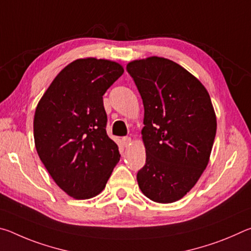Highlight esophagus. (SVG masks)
<instances>
[{"label":"esophagus","instance_id":"1","mask_svg":"<svg viewBox=\"0 0 251 251\" xmlns=\"http://www.w3.org/2000/svg\"><path fill=\"white\" fill-rule=\"evenodd\" d=\"M122 141H123V143H124V145L127 146V145H129V144L131 143V138L128 137V136H126V137H123Z\"/></svg>","mask_w":251,"mask_h":251}]
</instances>
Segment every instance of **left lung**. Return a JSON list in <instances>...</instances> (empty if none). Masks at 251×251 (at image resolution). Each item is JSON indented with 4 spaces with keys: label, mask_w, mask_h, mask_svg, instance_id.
I'll return each mask as SVG.
<instances>
[{
    "label": "left lung",
    "mask_w": 251,
    "mask_h": 251,
    "mask_svg": "<svg viewBox=\"0 0 251 251\" xmlns=\"http://www.w3.org/2000/svg\"><path fill=\"white\" fill-rule=\"evenodd\" d=\"M144 105L145 166L138 186L151 201H179L207 167L217 122L205 86L177 63L151 56L127 64Z\"/></svg>",
    "instance_id": "obj_1"
}]
</instances>
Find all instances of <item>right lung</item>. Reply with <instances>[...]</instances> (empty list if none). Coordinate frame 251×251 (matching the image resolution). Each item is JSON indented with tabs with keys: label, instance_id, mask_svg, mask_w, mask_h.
I'll use <instances>...</instances> for the list:
<instances>
[{
	"label": "right lung",
	"instance_id": "right-lung-1",
	"mask_svg": "<svg viewBox=\"0 0 251 251\" xmlns=\"http://www.w3.org/2000/svg\"><path fill=\"white\" fill-rule=\"evenodd\" d=\"M124 73L116 62L80 58L64 67L37 104L34 141L59 188L75 199L95 197L120 160L106 133L103 95Z\"/></svg>",
	"mask_w": 251,
	"mask_h": 251
}]
</instances>
